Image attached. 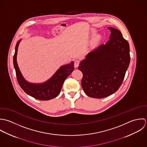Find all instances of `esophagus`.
I'll return each instance as SVG.
<instances>
[{"mask_svg":"<svg viewBox=\"0 0 147 147\" xmlns=\"http://www.w3.org/2000/svg\"><path fill=\"white\" fill-rule=\"evenodd\" d=\"M80 61L79 60H76L74 61V67H77L78 66H79V64H80Z\"/></svg>","mask_w":147,"mask_h":147,"instance_id":"34e87169","label":"esophagus"}]
</instances>
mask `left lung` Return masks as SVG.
I'll return each instance as SVG.
<instances>
[{"mask_svg":"<svg viewBox=\"0 0 147 147\" xmlns=\"http://www.w3.org/2000/svg\"><path fill=\"white\" fill-rule=\"evenodd\" d=\"M110 40L88 53L78 69L83 73L81 81L88 96L103 98L120 87L130 62L129 45L120 30L109 27Z\"/></svg>","mask_w":147,"mask_h":147,"instance_id":"left-lung-1","label":"left lung"}]
</instances>
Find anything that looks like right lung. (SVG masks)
<instances>
[{
    "instance_id": "right-lung-1",
    "label": "right lung",
    "mask_w": 147,
    "mask_h": 147,
    "mask_svg": "<svg viewBox=\"0 0 147 147\" xmlns=\"http://www.w3.org/2000/svg\"><path fill=\"white\" fill-rule=\"evenodd\" d=\"M20 41L21 40L17 42L13 59L16 78L20 86L26 93L38 100H48L56 98L59 94L65 79L74 70V62L62 66L51 79L43 84L29 83L24 79L17 63V52Z\"/></svg>"
}]
</instances>
